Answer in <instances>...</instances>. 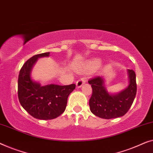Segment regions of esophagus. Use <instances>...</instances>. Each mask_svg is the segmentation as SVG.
Returning a JSON list of instances; mask_svg holds the SVG:
<instances>
[{"mask_svg": "<svg viewBox=\"0 0 153 153\" xmlns=\"http://www.w3.org/2000/svg\"><path fill=\"white\" fill-rule=\"evenodd\" d=\"M85 83V79H84V78H80V79H79L77 81V82H76V86H77V88L81 87Z\"/></svg>", "mask_w": 153, "mask_h": 153, "instance_id": "esophagus-1", "label": "esophagus"}]
</instances>
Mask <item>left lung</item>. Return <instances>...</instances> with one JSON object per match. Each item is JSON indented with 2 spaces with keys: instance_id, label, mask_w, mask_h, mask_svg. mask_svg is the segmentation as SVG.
Returning <instances> with one entry per match:
<instances>
[{
  "instance_id": "1",
  "label": "left lung",
  "mask_w": 153,
  "mask_h": 153,
  "mask_svg": "<svg viewBox=\"0 0 153 153\" xmlns=\"http://www.w3.org/2000/svg\"><path fill=\"white\" fill-rule=\"evenodd\" d=\"M129 85L117 94H110L105 87L102 76H96L88 82L91 85L92 95L89 99L90 110L102 119H111L120 117L128 112L137 94L136 74L128 69Z\"/></svg>"
}]
</instances>
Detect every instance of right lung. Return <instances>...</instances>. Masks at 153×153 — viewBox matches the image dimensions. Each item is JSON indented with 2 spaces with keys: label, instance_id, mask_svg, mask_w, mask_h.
Returning a JSON list of instances; mask_svg holds the SVG:
<instances>
[{
  "label": "right lung",
  "instance_id": "add662e5",
  "mask_svg": "<svg viewBox=\"0 0 153 153\" xmlns=\"http://www.w3.org/2000/svg\"><path fill=\"white\" fill-rule=\"evenodd\" d=\"M50 53L35 55L21 68L18 79V97L23 109L32 117L40 120L55 119L65 110L69 94L76 85L41 86L31 78L32 68L38 58L48 57Z\"/></svg>",
  "mask_w": 153,
  "mask_h": 153
}]
</instances>
